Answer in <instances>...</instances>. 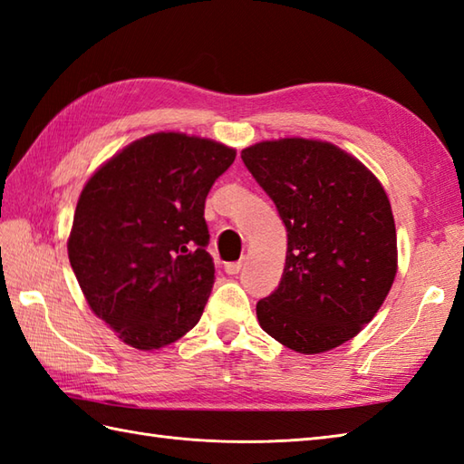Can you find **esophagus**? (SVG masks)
Segmentation results:
<instances>
[{
    "label": "esophagus",
    "instance_id": "34e87169",
    "mask_svg": "<svg viewBox=\"0 0 464 464\" xmlns=\"http://www.w3.org/2000/svg\"><path fill=\"white\" fill-rule=\"evenodd\" d=\"M243 267V261H233V263H227L225 265V273L227 275H237Z\"/></svg>",
    "mask_w": 464,
    "mask_h": 464
}]
</instances>
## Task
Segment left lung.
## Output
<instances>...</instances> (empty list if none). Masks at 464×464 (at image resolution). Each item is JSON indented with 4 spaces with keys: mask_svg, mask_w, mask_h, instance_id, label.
Masks as SVG:
<instances>
[{
    "mask_svg": "<svg viewBox=\"0 0 464 464\" xmlns=\"http://www.w3.org/2000/svg\"><path fill=\"white\" fill-rule=\"evenodd\" d=\"M241 160L287 227L279 287L261 329L297 353L331 351L367 324L397 275L389 197L367 167L327 141H261Z\"/></svg>",
    "mask_w": 464,
    "mask_h": 464,
    "instance_id": "obj_1",
    "label": "left lung"
}]
</instances>
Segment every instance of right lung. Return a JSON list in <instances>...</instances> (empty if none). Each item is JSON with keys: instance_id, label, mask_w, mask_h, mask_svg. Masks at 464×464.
Masks as SVG:
<instances>
[{"instance_id": "add662e5", "label": "right lung", "mask_w": 464, "mask_h": 464, "mask_svg": "<svg viewBox=\"0 0 464 464\" xmlns=\"http://www.w3.org/2000/svg\"><path fill=\"white\" fill-rule=\"evenodd\" d=\"M235 150L185 133L127 145L85 183L67 241L92 311L141 351L181 339L215 283L207 193Z\"/></svg>"}]
</instances>
